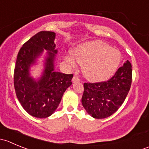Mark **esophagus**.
Listing matches in <instances>:
<instances>
[{
    "label": "esophagus",
    "mask_w": 149,
    "mask_h": 149,
    "mask_svg": "<svg viewBox=\"0 0 149 149\" xmlns=\"http://www.w3.org/2000/svg\"><path fill=\"white\" fill-rule=\"evenodd\" d=\"M72 81H73V83H75V82H79V81H80V79H79L78 76H73V79H72Z\"/></svg>",
    "instance_id": "esophagus-1"
}]
</instances>
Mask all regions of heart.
Returning <instances> with one entry per match:
<instances>
[{
  "instance_id": "1",
  "label": "heart",
  "mask_w": 149,
  "mask_h": 149,
  "mask_svg": "<svg viewBox=\"0 0 149 149\" xmlns=\"http://www.w3.org/2000/svg\"><path fill=\"white\" fill-rule=\"evenodd\" d=\"M73 56H68L66 61L70 65H76V60L83 65L84 76L92 81H101L110 77L121 61L119 50L100 41L85 43L73 51Z\"/></svg>"
}]
</instances>
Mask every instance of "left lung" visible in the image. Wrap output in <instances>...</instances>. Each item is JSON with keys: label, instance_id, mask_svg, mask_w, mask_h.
I'll return each instance as SVG.
<instances>
[{"label": "left lung", "instance_id": "8db88e82", "mask_svg": "<svg viewBox=\"0 0 149 149\" xmlns=\"http://www.w3.org/2000/svg\"><path fill=\"white\" fill-rule=\"evenodd\" d=\"M131 67V63L127 61L109 80L84 84L81 102L88 115L97 119H102L119 109L130 91Z\"/></svg>", "mask_w": 149, "mask_h": 149}]
</instances>
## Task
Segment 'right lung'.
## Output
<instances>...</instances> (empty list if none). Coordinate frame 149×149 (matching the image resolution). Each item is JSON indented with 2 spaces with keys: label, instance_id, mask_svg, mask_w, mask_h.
<instances>
[{
  "label": "right lung",
  "instance_id": "obj_1",
  "mask_svg": "<svg viewBox=\"0 0 149 149\" xmlns=\"http://www.w3.org/2000/svg\"><path fill=\"white\" fill-rule=\"evenodd\" d=\"M55 33L42 31L37 33L21 47L13 74L16 97L29 115L38 118L50 116L61 101L64 92L72 84L73 74L54 71ZM44 49L49 51L43 76L36 82L28 74V69Z\"/></svg>",
  "mask_w": 149,
  "mask_h": 149
}]
</instances>
